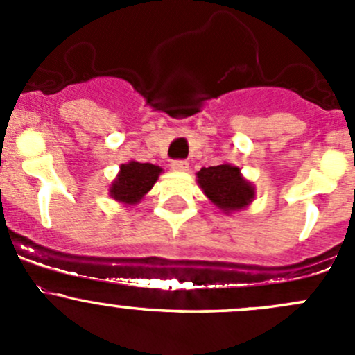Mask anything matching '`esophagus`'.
<instances>
[{
    "instance_id": "obj_1",
    "label": "esophagus",
    "mask_w": 355,
    "mask_h": 355,
    "mask_svg": "<svg viewBox=\"0 0 355 355\" xmlns=\"http://www.w3.org/2000/svg\"><path fill=\"white\" fill-rule=\"evenodd\" d=\"M170 166L173 171H185L189 168V163L184 159H175V161H171Z\"/></svg>"
}]
</instances>
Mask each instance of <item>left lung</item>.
Segmentation results:
<instances>
[{
	"mask_svg": "<svg viewBox=\"0 0 355 355\" xmlns=\"http://www.w3.org/2000/svg\"><path fill=\"white\" fill-rule=\"evenodd\" d=\"M198 184L207 199L225 213L244 209L252 202L256 194L254 185L242 177L241 168L232 164L200 168Z\"/></svg>",
	"mask_w": 355,
	"mask_h": 355,
	"instance_id": "obj_1",
	"label": "left lung"
}]
</instances>
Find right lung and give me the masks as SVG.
<instances>
[{"label": "right lung", "mask_w": 355, "mask_h": 355, "mask_svg": "<svg viewBox=\"0 0 355 355\" xmlns=\"http://www.w3.org/2000/svg\"><path fill=\"white\" fill-rule=\"evenodd\" d=\"M161 171L163 170L159 166L151 163L130 161L121 164L116 178L110 187V196L118 202L134 206L151 191Z\"/></svg>", "instance_id": "1"}]
</instances>
